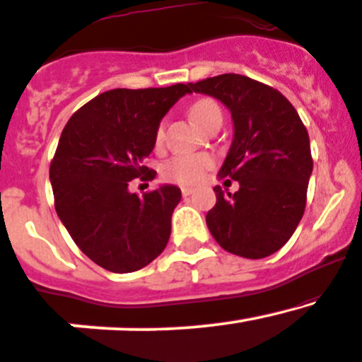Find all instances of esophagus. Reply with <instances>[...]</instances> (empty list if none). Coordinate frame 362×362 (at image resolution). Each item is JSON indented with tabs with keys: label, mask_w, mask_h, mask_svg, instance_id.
<instances>
[{
	"label": "esophagus",
	"mask_w": 362,
	"mask_h": 362,
	"mask_svg": "<svg viewBox=\"0 0 362 362\" xmlns=\"http://www.w3.org/2000/svg\"><path fill=\"white\" fill-rule=\"evenodd\" d=\"M181 193H182V197H189V194L193 193V188H181Z\"/></svg>",
	"instance_id": "1"
}]
</instances>
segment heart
I'll return each instance as SVG.
<instances>
[{
    "instance_id": "b5f03b06",
    "label": "heart",
    "mask_w": 362,
    "mask_h": 362,
    "mask_svg": "<svg viewBox=\"0 0 362 362\" xmlns=\"http://www.w3.org/2000/svg\"><path fill=\"white\" fill-rule=\"evenodd\" d=\"M189 116L197 124L205 128L212 119L222 117L221 107L212 99H198L189 107ZM164 138V124L157 128L156 144L159 145ZM215 165V159L209 153H182L169 159L162 165V176L170 182L182 186H192L205 177V173Z\"/></svg>"
}]
</instances>
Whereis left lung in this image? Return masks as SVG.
I'll use <instances>...</instances> for the list:
<instances>
[{"instance_id":"1","label":"left lung","mask_w":362,"mask_h":362,"mask_svg":"<svg viewBox=\"0 0 362 362\" xmlns=\"http://www.w3.org/2000/svg\"><path fill=\"white\" fill-rule=\"evenodd\" d=\"M188 87L221 100L234 123L218 177L238 181L239 189L224 194L215 186L217 203L206 214V226L229 253L270 257L289 241L306 206L313 159L301 117L274 87L235 73Z\"/></svg>"}]
</instances>
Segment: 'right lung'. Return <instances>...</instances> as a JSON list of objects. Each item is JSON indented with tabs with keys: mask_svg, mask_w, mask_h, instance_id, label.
I'll list each match as a JSON object with an SVG mask.
<instances>
[{
	"mask_svg": "<svg viewBox=\"0 0 362 362\" xmlns=\"http://www.w3.org/2000/svg\"><path fill=\"white\" fill-rule=\"evenodd\" d=\"M189 87L115 88L70 117L49 168L54 206L76 246L103 269L128 274L164 251L181 189L162 185L129 193V181H152L144 159L156 147L160 119Z\"/></svg>",
	"mask_w": 362,
	"mask_h": 362,
	"instance_id": "1",
	"label": "right lung"
}]
</instances>
